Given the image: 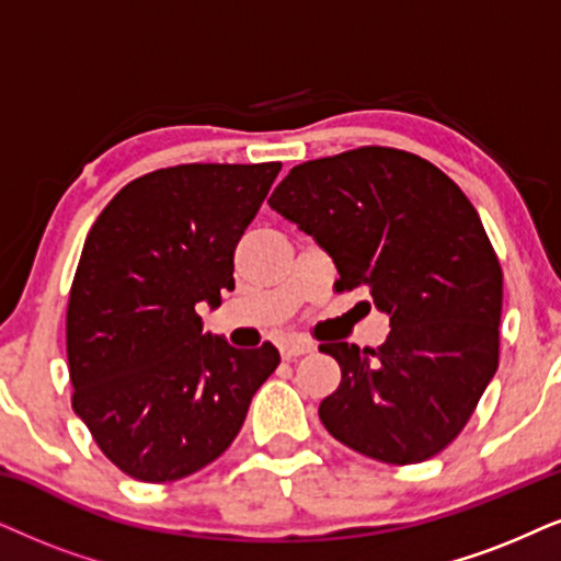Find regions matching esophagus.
<instances>
[{"mask_svg":"<svg viewBox=\"0 0 561 561\" xmlns=\"http://www.w3.org/2000/svg\"><path fill=\"white\" fill-rule=\"evenodd\" d=\"M279 352H282V359H297V357H302V354H308V352H313V344L310 342H302V339H293V342H285L279 346Z\"/></svg>","mask_w":561,"mask_h":561,"instance_id":"esophagus-1","label":"esophagus"}]
</instances>
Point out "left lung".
Returning a JSON list of instances; mask_svg holds the SVG:
<instances>
[{
    "mask_svg": "<svg viewBox=\"0 0 561 561\" xmlns=\"http://www.w3.org/2000/svg\"><path fill=\"white\" fill-rule=\"evenodd\" d=\"M268 207L333 259L336 293L391 318L378 350L321 344L342 367L323 427L393 466L448 448L500 363L502 268L473 204L420 154L357 147L295 165Z\"/></svg>",
    "mask_w": 561,
    "mask_h": 561,
    "instance_id": "8db88e82",
    "label": "left lung"
}]
</instances>
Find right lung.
Wrapping results in <instances>:
<instances>
[{
    "label": "right lung",
    "instance_id": "1",
    "mask_svg": "<svg viewBox=\"0 0 561 561\" xmlns=\"http://www.w3.org/2000/svg\"><path fill=\"white\" fill-rule=\"evenodd\" d=\"M282 162H188L126 183L84 240L67 305L72 409L124 473L162 484L230 448L272 344L202 331L198 302L236 287V245Z\"/></svg>",
    "mask_w": 561,
    "mask_h": 561
}]
</instances>
